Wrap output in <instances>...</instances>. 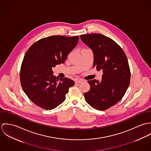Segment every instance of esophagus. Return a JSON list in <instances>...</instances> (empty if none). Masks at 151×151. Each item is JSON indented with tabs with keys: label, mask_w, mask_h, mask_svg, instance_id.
I'll list each match as a JSON object with an SVG mask.
<instances>
[{
	"label": "esophagus",
	"mask_w": 151,
	"mask_h": 151,
	"mask_svg": "<svg viewBox=\"0 0 151 151\" xmlns=\"http://www.w3.org/2000/svg\"><path fill=\"white\" fill-rule=\"evenodd\" d=\"M82 82H83L82 80H75V83L76 84H80Z\"/></svg>",
	"instance_id": "obj_1"
}]
</instances>
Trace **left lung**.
<instances>
[{"label": "left lung", "instance_id": "left-lung-1", "mask_svg": "<svg viewBox=\"0 0 151 151\" xmlns=\"http://www.w3.org/2000/svg\"><path fill=\"white\" fill-rule=\"evenodd\" d=\"M80 38L93 52V67L103 71L101 81H88L90 89L84 93L85 99L92 108L105 110L120 101L129 86L127 58L117 43L104 35H81Z\"/></svg>", "mask_w": 151, "mask_h": 151}]
</instances>
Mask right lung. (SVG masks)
Wrapping results in <instances>:
<instances>
[{
	"label": "right lung",
	"mask_w": 151,
	"mask_h": 151,
	"mask_svg": "<svg viewBox=\"0 0 151 151\" xmlns=\"http://www.w3.org/2000/svg\"><path fill=\"white\" fill-rule=\"evenodd\" d=\"M78 38L50 36L35 42L25 53L20 70L21 84L36 105L51 110L65 101V94L74 82L66 77L59 79L53 74L52 68L65 63Z\"/></svg>",
	"instance_id": "obj_1"
}]
</instances>
